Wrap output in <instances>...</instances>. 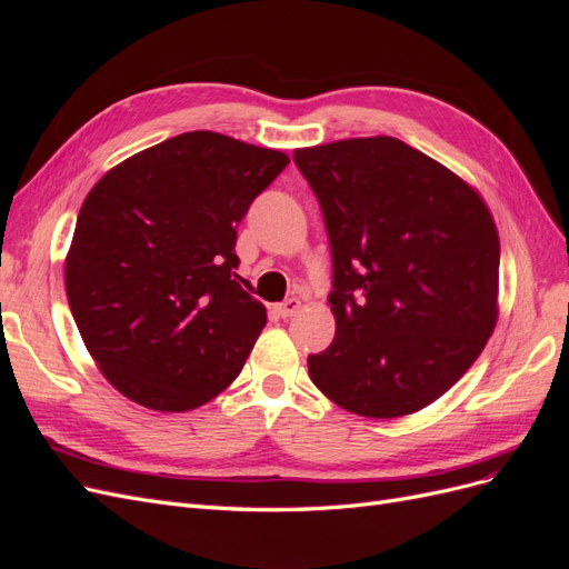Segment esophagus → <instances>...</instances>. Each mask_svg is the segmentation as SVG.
<instances>
[{
    "label": "esophagus",
    "instance_id": "esophagus-1",
    "mask_svg": "<svg viewBox=\"0 0 569 569\" xmlns=\"http://www.w3.org/2000/svg\"><path fill=\"white\" fill-rule=\"evenodd\" d=\"M299 308H301L299 299H287V301L274 306V313H278L280 318H291L295 313H299Z\"/></svg>",
    "mask_w": 569,
    "mask_h": 569
}]
</instances>
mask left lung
I'll use <instances>...</instances> for the list:
<instances>
[{
	"label": "left lung",
	"instance_id": "8db88e82",
	"mask_svg": "<svg viewBox=\"0 0 569 569\" xmlns=\"http://www.w3.org/2000/svg\"><path fill=\"white\" fill-rule=\"evenodd\" d=\"M332 251L337 332L313 385L363 418L416 412L468 372L496 327L501 244L487 203L396 137L295 151Z\"/></svg>",
	"mask_w": 569,
	"mask_h": 569
}]
</instances>
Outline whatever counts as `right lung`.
<instances>
[{
  "instance_id": "add662e5",
  "label": "right lung",
  "mask_w": 569,
  "mask_h": 569,
  "mask_svg": "<svg viewBox=\"0 0 569 569\" xmlns=\"http://www.w3.org/2000/svg\"><path fill=\"white\" fill-rule=\"evenodd\" d=\"M287 163L228 134L182 132L111 168L82 201L68 306L130 401L184 412L242 372L266 306L239 284L237 226Z\"/></svg>"
}]
</instances>
